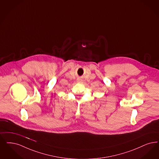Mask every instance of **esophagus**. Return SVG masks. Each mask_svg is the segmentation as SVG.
<instances>
[{"instance_id": "esophagus-1", "label": "esophagus", "mask_w": 159, "mask_h": 159, "mask_svg": "<svg viewBox=\"0 0 159 159\" xmlns=\"http://www.w3.org/2000/svg\"><path fill=\"white\" fill-rule=\"evenodd\" d=\"M81 82H82L81 80H77V82L80 83Z\"/></svg>"}]
</instances>
